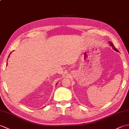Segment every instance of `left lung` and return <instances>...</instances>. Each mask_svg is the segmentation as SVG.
I'll return each instance as SVG.
<instances>
[{"mask_svg": "<svg viewBox=\"0 0 129 129\" xmlns=\"http://www.w3.org/2000/svg\"><path fill=\"white\" fill-rule=\"evenodd\" d=\"M109 43H110V45L112 46V47H113V49H114V50H115L116 51H118V50H117V49L115 47V46H114V45H113V43H111V42H109Z\"/></svg>", "mask_w": 129, "mask_h": 129, "instance_id": "1", "label": "left lung"}]
</instances>
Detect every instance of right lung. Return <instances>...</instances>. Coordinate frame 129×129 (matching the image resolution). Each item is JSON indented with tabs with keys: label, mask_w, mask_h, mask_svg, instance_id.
Listing matches in <instances>:
<instances>
[{
	"label": "right lung",
	"mask_w": 129,
	"mask_h": 129,
	"mask_svg": "<svg viewBox=\"0 0 129 129\" xmlns=\"http://www.w3.org/2000/svg\"><path fill=\"white\" fill-rule=\"evenodd\" d=\"M11 53H10V54H11ZM10 54H9V55H10ZM9 56H8V57H9ZM7 64H8V63H7Z\"/></svg>",
	"instance_id": "add662e5"
}]
</instances>
